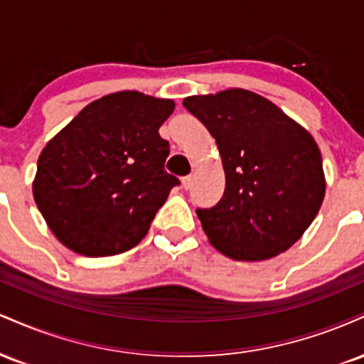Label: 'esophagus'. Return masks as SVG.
I'll return each instance as SVG.
<instances>
[{"label":"esophagus","instance_id":"esophagus-1","mask_svg":"<svg viewBox=\"0 0 364 364\" xmlns=\"http://www.w3.org/2000/svg\"><path fill=\"white\" fill-rule=\"evenodd\" d=\"M181 185H183V188H185V190H190L191 185H193V178H191V176L181 178Z\"/></svg>","mask_w":364,"mask_h":364}]
</instances>
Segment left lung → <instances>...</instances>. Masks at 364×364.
Masks as SVG:
<instances>
[{
  "label": "left lung",
  "instance_id": "8db88e82",
  "mask_svg": "<svg viewBox=\"0 0 364 364\" xmlns=\"http://www.w3.org/2000/svg\"><path fill=\"white\" fill-rule=\"evenodd\" d=\"M183 106L215 139L225 174L220 202L196 210L210 245L243 262L289 250L318 214L327 185L310 132L252 90L190 95Z\"/></svg>",
  "mask_w": 364,
  "mask_h": 364
}]
</instances>
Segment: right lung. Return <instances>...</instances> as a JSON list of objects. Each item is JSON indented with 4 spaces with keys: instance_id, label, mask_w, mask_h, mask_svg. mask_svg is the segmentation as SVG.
Segmentation results:
<instances>
[{
    "instance_id": "add662e5",
    "label": "right lung",
    "mask_w": 364,
    "mask_h": 364,
    "mask_svg": "<svg viewBox=\"0 0 364 364\" xmlns=\"http://www.w3.org/2000/svg\"><path fill=\"white\" fill-rule=\"evenodd\" d=\"M174 101L121 90L90 102L46 144L32 193L53 235L85 257L128 252L178 178L159 128Z\"/></svg>"
}]
</instances>
